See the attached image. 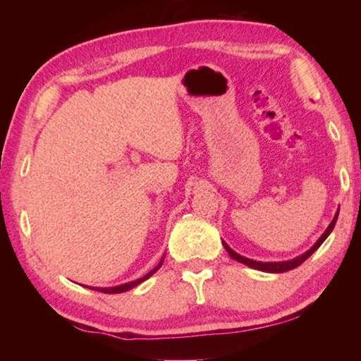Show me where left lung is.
Wrapping results in <instances>:
<instances>
[{
  "label": "left lung",
  "mask_w": 361,
  "mask_h": 361,
  "mask_svg": "<svg viewBox=\"0 0 361 361\" xmlns=\"http://www.w3.org/2000/svg\"><path fill=\"white\" fill-rule=\"evenodd\" d=\"M338 215H339V210L336 212V215H334V218H333V221L329 223V226L326 228V231L323 232L322 234V237L319 240L315 242V245L310 248V250H307V252L305 253H302V255H299V256H296L295 259H290V261H280V262H261V261H255V259H248V258H245V256H240L239 253H235L234 250H232L228 243L226 242H223V245H224V248H226V252H228L229 255H231V258L232 259H235V261H239V262H242V264H245V266H248V267H252V269H258V271H262V272H272V274H280V272H286V271H291V269H295V267H298L299 264H302V262L309 258L310 255H312L317 248H319L323 242H325V239L326 237L331 234V231L334 229V224H336V221H338Z\"/></svg>",
  "instance_id": "1"
}]
</instances>
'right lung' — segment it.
<instances>
[{
    "label": "right lung",
    "mask_w": 361,
    "mask_h": 361,
    "mask_svg": "<svg viewBox=\"0 0 361 361\" xmlns=\"http://www.w3.org/2000/svg\"><path fill=\"white\" fill-rule=\"evenodd\" d=\"M162 261H164V258L161 259V262H159V264H157L154 269H152L151 272L146 274V276H143L142 279H138V280H133V282L124 283V285H118V286H109V288H90V286H89V288H90V290L102 291V293H109V295H113V293H124V291H129V290H132V288H133V286H137V285H140V283H142V282H145L146 279H149V277L152 276V274H154V272L157 271V269L162 266Z\"/></svg>",
    "instance_id": "right-lung-1"
}]
</instances>
